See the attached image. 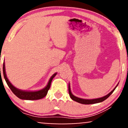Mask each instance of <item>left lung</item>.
I'll return each instance as SVG.
<instances>
[{
    "mask_svg": "<svg viewBox=\"0 0 128 128\" xmlns=\"http://www.w3.org/2000/svg\"><path fill=\"white\" fill-rule=\"evenodd\" d=\"M118 84H117L114 88L111 91L110 93H108L107 95L104 96V97H101V98H94V99H84V98H78V97H76L74 96L73 94L71 92V90H70V83L69 84V96L73 100H74L76 102H78V103H80V104H96V103H99V102H101L102 101H104V100L108 98L110 96V95L112 93L114 92V91L115 90V88H116V87L118 86Z\"/></svg>",
    "mask_w": 128,
    "mask_h": 128,
    "instance_id": "obj_1",
    "label": "left lung"
}]
</instances>
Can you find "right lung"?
Listing matches in <instances>:
<instances>
[{
    "label": "right lung",
    "instance_id": "1",
    "mask_svg": "<svg viewBox=\"0 0 128 128\" xmlns=\"http://www.w3.org/2000/svg\"><path fill=\"white\" fill-rule=\"evenodd\" d=\"M3 72L4 79L6 80V83L8 84V86L9 87L10 90L12 91V92H13L17 97L19 98L22 100H40L45 97V96H46L49 89L50 88V84H51L52 79H53L54 77H55L57 74V73H54V74L50 77V79L49 80L47 85L44 87V88L41 89V90L38 91H26L20 90V89L16 88V87L14 86L10 83V82L8 80V78H7L6 76L4 62H3Z\"/></svg>",
    "mask_w": 128,
    "mask_h": 128
}]
</instances>
